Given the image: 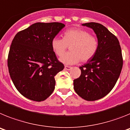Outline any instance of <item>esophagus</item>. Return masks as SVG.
<instances>
[{
  "label": "esophagus",
  "instance_id": "1",
  "mask_svg": "<svg viewBox=\"0 0 130 130\" xmlns=\"http://www.w3.org/2000/svg\"><path fill=\"white\" fill-rule=\"evenodd\" d=\"M71 68H72L71 66H64V70H71Z\"/></svg>",
  "mask_w": 130,
  "mask_h": 130
}]
</instances>
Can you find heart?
Instances as JSON below:
<instances>
[{
  "label": "heart",
  "instance_id": "b5f03b06",
  "mask_svg": "<svg viewBox=\"0 0 130 130\" xmlns=\"http://www.w3.org/2000/svg\"><path fill=\"white\" fill-rule=\"evenodd\" d=\"M70 47V52L62 55ZM51 47L55 54L60 57V60L66 64H74L88 61L96 53L98 41L88 31L80 28H71L63 34V38L55 37L51 40Z\"/></svg>",
  "mask_w": 130,
  "mask_h": 130
}]
</instances>
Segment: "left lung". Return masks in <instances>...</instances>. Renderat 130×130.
Returning <instances> with one entry per match:
<instances>
[{
	"label": "left lung",
	"mask_w": 130,
	"mask_h": 130,
	"mask_svg": "<svg viewBox=\"0 0 130 130\" xmlns=\"http://www.w3.org/2000/svg\"><path fill=\"white\" fill-rule=\"evenodd\" d=\"M83 26L92 28L98 41L95 55L79 67L81 73L73 80L75 92L87 101H95L111 92L120 76L123 58L119 40L104 25L87 23Z\"/></svg>",
	"instance_id": "left-lung-1"
}]
</instances>
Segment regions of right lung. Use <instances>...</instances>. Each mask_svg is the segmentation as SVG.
I'll use <instances>...</instances> for the list:
<instances>
[{
  "label": "right lung",
  "mask_w": 130,
  "mask_h": 130,
  "mask_svg": "<svg viewBox=\"0 0 130 130\" xmlns=\"http://www.w3.org/2000/svg\"><path fill=\"white\" fill-rule=\"evenodd\" d=\"M65 25L36 23L16 34L8 57L10 77L17 90L31 100H46L55 89V76L64 69L51 40Z\"/></svg>",
  "instance_id": "add662e5"
}]
</instances>
